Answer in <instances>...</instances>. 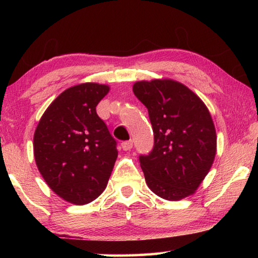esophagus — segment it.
Instances as JSON below:
<instances>
[{"label": "esophagus", "mask_w": 258, "mask_h": 258, "mask_svg": "<svg viewBox=\"0 0 258 258\" xmlns=\"http://www.w3.org/2000/svg\"><path fill=\"white\" fill-rule=\"evenodd\" d=\"M133 147V141L132 140H130V141H124L123 143H121V148H123V150L125 151H128L132 149Z\"/></svg>", "instance_id": "esophagus-1"}]
</instances>
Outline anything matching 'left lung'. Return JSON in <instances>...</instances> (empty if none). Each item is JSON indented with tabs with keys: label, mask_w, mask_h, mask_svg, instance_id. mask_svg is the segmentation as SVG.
Returning a JSON list of instances; mask_svg holds the SVG:
<instances>
[{
	"label": "left lung",
	"mask_w": 258,
	"mask_h": 258,
	"mask_svg": "<svg viewBox=\"0 0 258 258\" xmlns=\"http://www.w3.org/2000/svg\"><path fill=\"white\" fill-rule=\"evenodd\" d=\"M133 92L147 107L155 135L154 149L140 156L147 185L171 202L194 195L216 155V131L206 104L168 78L137 82Z\"/></svg>",
	"instance_id": "obj_1"
}]
</instances>
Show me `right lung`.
Returning a JSON list of instances; mask_svg holds the SVG:
<instances>
[{
    "label": "right lung",
    "mask_w": 258,
    "mask_h": 258,
    "mask_svg": "<svg viewBox=\"0 0 258 258\" xmlns=\"http://www.w3.org/2000/svg\"><path fill=\"white\" fill-rule=\"evenodd\" d=\"M110 87L83 83L64 90L43 113L34 133V157L50 189L85 205L106 189L118 156L116 140L95 110Z\"/></svg>",
    "instance_id": "add662e5"
}]
</instances>
